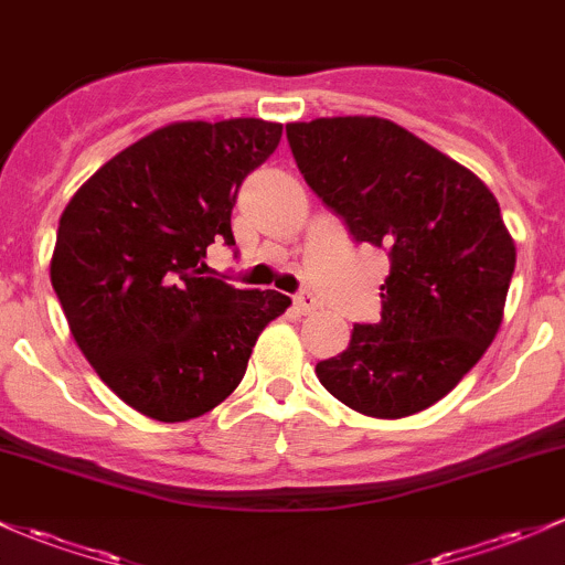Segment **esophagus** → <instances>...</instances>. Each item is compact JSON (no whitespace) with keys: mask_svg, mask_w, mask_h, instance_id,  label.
<instances>
[{"mask_svg":"<svg viewBox=\"0 0 565 565\" xmlns=\"http://www.w3.org/2000/svg\"><path fill=\"white\" fill-rule=\"evenodd\" d=\"M294 305H296V309H299L301 315H309V312H315V309H318V299H315V296L309 294V290H305V294L296 296Z\"/></svg>","mask_w":565,"mask_h":565,"instance_id":"34e87169","label":"esophagus"}]
</instances>
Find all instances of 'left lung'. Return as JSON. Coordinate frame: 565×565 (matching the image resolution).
Masks as SVG:
<instances>
[{
	"label": "left lung",
	"instance_id": "obj_1",
	"mask_svg": "<svg viewBox=\"0 0 565 565\" xmlns=\"http://www.w3.org/2000/svg\"><path fill=\"white\" fill-rule=\"evenodd\" d=\"M307 185L355 242L387 247L382 320L353 326L315 366L350 409L398 420L458 385L501 329L514 239L490 188L463 163L377 115L288 124Z\"/></svg>",
	"mask_w": 565,
	"mask_h": 565
}]
</instances>
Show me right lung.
Returning <instances> with one entry per match:
<instances>
[{
	"instance_id": "1",
	"label": "right lung",
	"mask_w": 565,
	"mask_h": 565,
	"mask_svg": "<svg viewBox=\"0 0 565 565\" xmlns=\"http://www.w3.org/2000/svg\"><path fill=\"white\" fill-rule=\"evenodd\" d=\"M260 118L180 120L137 139L75 191L58 221L51 282L81 353L129 406L161 423L215 409L245 377L260 331L290 307L207 271L234 245L242 180L280 145Z\"/></svg>"
}]
</instances>
